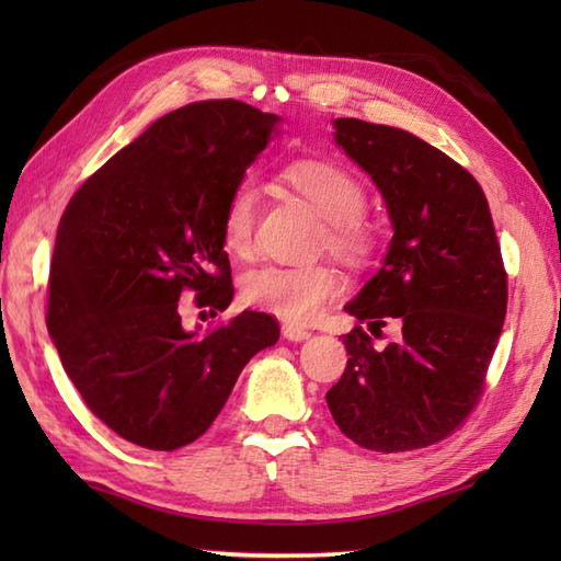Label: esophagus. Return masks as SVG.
I'll use <instances>...</instances> for the list:
<instances>
[{"label": "esophagus", "mask_w": 561, "mask_h": 561, "mask_svg": "<svg viewBox=\"0 0 561 561\" xmlns=\"http://www.w3.org/2000/svg\"><path fill=\"white\" fill-rule=\"evenodd\" d=\"M282 335L287 337L289 342H304V340L311 337V332H308L306 328L294 325V323H284V325H282Z\"/></svg>", "instance_id": "esophagus-1"}]
</instances>
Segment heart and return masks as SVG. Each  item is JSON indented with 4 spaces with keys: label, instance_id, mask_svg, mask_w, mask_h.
I'll return each instance as SVG.
<instances>
[{
    "label": "heart",
    "instance_id": "heart-1",
    "mask_svg": "<svg viewBox=\"0 0 561 561\" xmlns=\"http://www.w3.org/2000/svg\"><path fill=\"white\" fill-rule=\"evenodd\" d=\"M284 183L296 190L328 221L325 245L344 262H364L371 253V231L362 221L366 190L342 165L299 159L284 165ZM257 187L243 181L229 195L221 219L224 248L236 257L253 250ZM340 274L330 265H262L243 277L245 304L294 323H306L340 294Z\"/></svg>",
    "mask_w": 561,
    "mask_h": 561
}]
</instances>
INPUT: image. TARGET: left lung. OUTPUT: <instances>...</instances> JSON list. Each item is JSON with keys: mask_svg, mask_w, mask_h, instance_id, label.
<instances>
[{"mask_svg": "<svg viewBox=\"0 0 561 561\" xmlns=\"http://www.w3.org/2000/svg\"><path fill=\"white\" fill-rule=\"evenodd\" d=\"M332 125L392 224L383 265L344 311L371 332L396 318L402 332L383 350L362 325L344 335L350 359L328 408L362 448L432 446L478 404L504 328L506 272L490 205L462 165L412 133L356 117Z\"/></svg>", "mask_w": 561, "mask_h": 561, "instance_id": "obj_1", "label": "left lung"}]
</instances>
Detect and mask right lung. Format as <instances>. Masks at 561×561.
<instances>
[{"mask_svg": "<svg viewBox=\"0 0 561 561\" xmlns=\"http://www.w3.org/2000/svg\"><path fill=\"white\" fill-rule=\"evenodd\" d=\"M277 125L231 99L183 105L101 165L59 219L47 332L89 410L129 444H193L243 366L279 340L267 313L243 311L207 335L178 313L185 289L229 308L224 209Z\"/></svg>", "mask_w": 561, "mask_h": 561, "instance_id": "add662e5", "label": "right lung"}]
</instances>
